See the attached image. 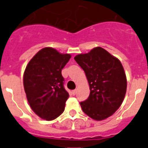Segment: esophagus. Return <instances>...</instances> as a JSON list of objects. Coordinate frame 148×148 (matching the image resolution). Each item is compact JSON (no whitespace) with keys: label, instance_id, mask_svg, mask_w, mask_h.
Here are the masks:
<instances>
[{"label":"esophagus","instance_id":"34e87169","mask_svg":"<svg viewBox=\"0 0 148 148\" xmlns=\"http://www.w3.org/2000/svg\"><path fill=\"white\" fill-rule=\"evenodd\" d=\"M76 92H77V90H73V91H72V93H73V95H75V94H76Z\"/></svg>","mask_w":148,"mask_h":148}]
</instances>
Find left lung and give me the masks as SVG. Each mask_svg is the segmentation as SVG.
Returning <instances> with one entry per match:
<instances>
[{
	"label": "left lung",
	"instance_id": "obj_1",
	"mask_svg": "<svg viewBox=\"0 0 148 148\" xmlns=\"http://www.w3.org/2000/svg\"><path fill=\"white\" fill-rule=\"evenodd\" d=\"M74 59L84 71L90 85L88 99L80 102L84 113L96 121L112 116L123 102L127 90L121 63L99 47Z\"/></svg>",
	"mask_w": 148,
	"mask_h": 148
}]
</instances>
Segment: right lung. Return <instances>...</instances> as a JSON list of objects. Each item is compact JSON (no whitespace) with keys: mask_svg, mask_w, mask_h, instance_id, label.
Instances as JSON below:
<instances>
[{"mask_svg":"<svg viewBox=\"0 0 148 148\" xmlns=\"http://www.w3.org/2000/svg\"><path fill=\"white\" fill-rule=\"evenodd\" d=\"M70 54L45 47L28 63L23 74V87L32 110L43 119L51 121L64 110L69 93L64 87L61 70L69 61Z\"/></svg>","mask_w":148,"mask_h":148,"instance_id":"add662e5","label":"right lung"}]
</instances>
